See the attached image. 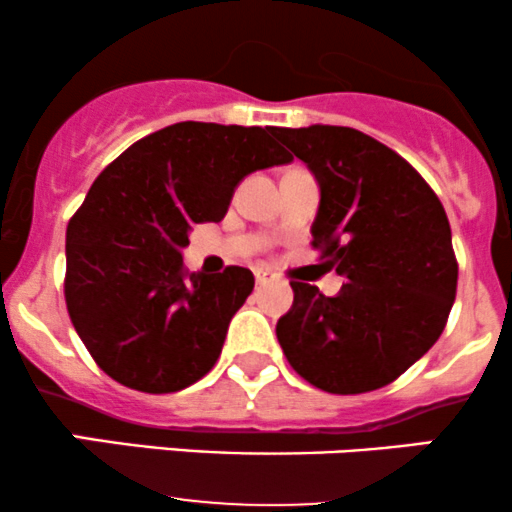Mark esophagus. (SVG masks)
Masks as SVG:
<instances>
[{"mask_svg": "<svg viewBox=\"0 0 512 512\" xmlns=\"http://www.w3.org/2000/svg\"><path fill=\"white\" fill-rule=\"evenodd\" d=\"M252 274H255V281H257V284H260V286H262V284H269V281L274 279V274L269 272V269H262V267H257Z\"/></svg>", "mask_w": 512, "mask_h": 512, "instance_id": "1", "label": "esophagus"}]
</instances>
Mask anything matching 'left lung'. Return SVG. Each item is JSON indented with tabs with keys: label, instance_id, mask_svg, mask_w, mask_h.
Here are the masks:
<instances>
[{
	"label": "left lung",
	"instance_id": "left-lung-1",
	"mask_svg": "<svg viewBox=\"0 0 512 512\" xmlns=\"http://www.w3.org/2000/svg\"><path fill=\"white\" fill-rule=\"evenodd\" d=\"M320 185L313 248L346 284L337 296L291 281L276 322L291 368L332 395L397 380L438 342L457 291L448 216L428 182L351 127H276Z\"/></svg>",
	"mask_w": 512,
	"mask_h": 512
}]
</instances>
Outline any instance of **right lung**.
<instances>
[{"label":"right lung","mask_w":512,"mask_h":512,"mask_svg":"<svg viewBox=\"0 0 512 512\" xmlns=\"http://www.w3.org/2000/svg\"><path fill=\"white\" fill-rule=\"evenodd\" d=\"M276 127L178 122L134 142L98 175L67 226L64 298L110 378L163 395L214 368L252 293L245 267H182L195 223L221 221L245 175L291 163Z\"/></svg>","instance_id":"1"}]
</instances>
